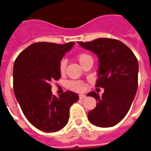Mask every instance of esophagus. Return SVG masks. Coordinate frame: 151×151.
<instances>
[{
    "instance_id": "1",
    "label": "esophagus",
    "mask_w": 151,
    "mask_h": 151,
    "mask_svg": "<svg viewBox=\"0 0 151 151\" xmlns=\"http://www.w3.org/2000/svg\"><path fill=\"white\" fill-rule=\"evenodd\" d=\"M85 97H86V96L84 95V94H80V95H79V99H80V100L85 99Z\"/></svg>"
}]
</instances>
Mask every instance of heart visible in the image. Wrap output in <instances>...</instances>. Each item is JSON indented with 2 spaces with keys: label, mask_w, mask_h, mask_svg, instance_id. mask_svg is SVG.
Instances as JSON below:
<instances>
[{
  "label": "heart",
  "mask_w": 151,
  "mask_h": 151,
  "mask_svg": "<svg viewBox=\"0 0 151 151\" xmlns=\"http://www.w3.org/2000/svg\"><path fill=\"white\" fill-rule=\"evenodd\" d=\"M76 58L78 62H79V63L81 64V66H82L83 64H85V63L87 62L93 63V57H92V56L91 54H88V53H85V52L79 53L77 55ZM66 64H67V62H66V60H62L60 63L59 70L61 74H63L65 73ZM69 88L76 91H83L85 89V85L79 82H70L69 83Z\"/></svg>",
  "instance_id": "heart-1"
}]
</instances>
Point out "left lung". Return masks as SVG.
<instances>
[{
  "instance_id": "1",
  "label": "left lung",
  "mask_w": 151,
  "mask_h": 151,
  "mask_svg": "<svg viewBox=\"0 0 151 151\" xmlns=\"http://www.w3.org/2000/svg\"><path fill=\"white\" fill-rule=\"evenodd\" d=\"M78 43L98 57L96 87L104 88L101 97L94 91L88 94L97 101L88 118L98 127L114 126L126 116L137 92L138 60L129 47L119 40L100 38Z\"/></svg>"
}]
</instances>
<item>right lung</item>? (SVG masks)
<instances>
[{
    "instance_id": "1",
    "label": "right lung",
    "mask_w": 151,
    "mask_h": 151,
    "mask_svg": "<svg viewBox=\"0 0 151 151\" xmlns=\"http://www.w3.org/2000/svg\"><path fill=\"white\" fill-rule=\"evenodd\" d=\"M75 42H36L19 54L13 66V91L28 121L39 130L54 132L67 124L69 108L78 100L73 91L57 97L51 83L60 78L59 65Z\"/></svg>"
}]
</instances>
